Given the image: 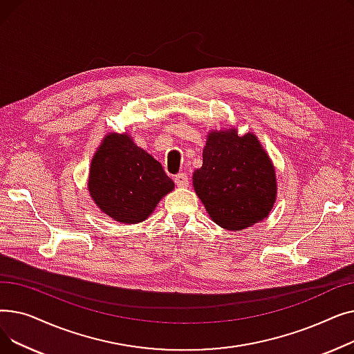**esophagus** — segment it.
Wrapping results in <instances>:
<instances>
[{
	"instance_id": "34e87169",
	"label": "esophagus",
	"mask_w": 354,
	"mask_h": 354,
	"mask_svg": "<svg viewBox=\"0 0 354 354\" xmlns=\"http://www.w3.org/2000/svg\"><path fill=\"white\" fill-rule=\"evenodd\" d=\"M174 180H175V183L178 185V187H180V188H183V187H188V185H189V178H188V175H187V174H183V172H180V174L175 175Z\"/></svg>"
}]
</instances>
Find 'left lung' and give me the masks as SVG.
<instances>
[{
  "label": "left lung",
  "mask_w": 354,
  "mask_h": 354,
  "mask_svg": "<svg viewBox=\"0 0 354 354\" xmlns=\"http://www.w3.org/2000/svg\"><path fill=\"white\" fill-rule=\"evenodd\" d=\"M202 158V167L194 172V188L215 224L241 231L270 214L275 172L252 133L238 136L235 129L211 132Z\"/></svg>",
  "instance_id": "obj_1"
}]
</instances>
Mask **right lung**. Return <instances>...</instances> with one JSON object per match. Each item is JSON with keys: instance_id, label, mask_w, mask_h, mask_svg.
<instances>
[{"instance_id": "add662e5", "label": "right lung", "mask_w": 354, "mask_h": 354, "mask_svg": "<svg viewBox=\"0 0 354 354\" xmlns=\"http://www.w3.org/2000/svg\"><path fill=\"white\" fill-rule=\"evenodd\" d=\"M174 189L162 165L127 135L110 133L91 160L88 191L96 205L124 224L145 221Z\"/></svg>"}]
</instances>
